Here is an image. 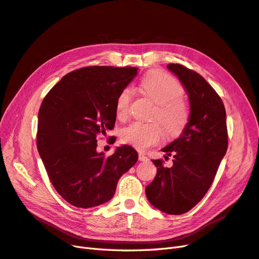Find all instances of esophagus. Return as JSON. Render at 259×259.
<instances>
[{"mask_svg":"<svg viewBox=\"0 0 259 259\" xmlns=\"http://www.w3.org/2000/svg\"><path fill=\"white\" fill-rule=\"evenodd\" d=\"M138 159H139V161H147L148 156L146 154H144L143 152H139L138 153Z\"/></svg>","mask_w":259,"mask_h":259,"instance_id":"esophagus-1","label":"esophagus"}]
</instances>
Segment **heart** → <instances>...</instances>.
<instances>
[{
	"label": "heart",
	"instance_id": "obj_1",
	"mask_svg": "<svg viewBox=\"0 0 259 259\" xmlns=\"http://www.w3.org/2000/svg\"><path fill=\"white\" fill-rule=\"evenodd\" d=\"M140 90L155 104L152 117L159 120L169 137L180 135L190 117L189 106L182 98L184 88L173 75L163 71L148 73L140 82ZM133 100V91L125 88L115 101V112L120 120L126 119ZM158 122H133L121 132V140L138 150H147L164 138Z\"/></svg>",
	"mask_w": 259,
	"mask_h": 259
}]
</instances>
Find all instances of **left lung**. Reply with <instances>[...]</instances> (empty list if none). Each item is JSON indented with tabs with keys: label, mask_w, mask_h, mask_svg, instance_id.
Here are the masks:
<instances>
[{
	"label": "left lung",
	"mask_w": 259,
	"mask_h": 259,
	"mask_svg": "<svg viewBox=\"0 0 259 259\" xmlns=\"http://www.w3.org/2000/svg\"><path fill=\"white\" fill-rule=\"evenodd\" d=\"M167 69L186 88L191 112L182 136L162 149L168 156L173 154V166L152 160L156 175L146 194L154 207L180 215L197 205L213 184L228 148V131L223 100L204 77L179 64H169Z\"/></svg>",
	"instance_id": "1"
}]
</instances>
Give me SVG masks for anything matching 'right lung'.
I'll return each instance as SVG.
<instances>
[{"instance_id": "obj_1", "label": "right lung", "mask_w": 259, "mask_h": 259, "mask_svg": "<svg viewBox=\"0 0 259 259\" xmlns=\"http://www.w3.org/2000/svg\"><path fill=\"white\" fill-rule=\"evenodd\" d=\"M134 67H84L52 88L38 110L36 146L49 178L62 199L89 208L114 195L120 177L138 154L124 145L106 158L97 138L112 130L115 101L137 74Z\"/></svg>"}]
</instances>
